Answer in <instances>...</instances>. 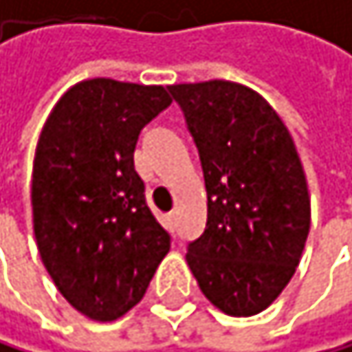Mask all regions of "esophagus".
<instances>
[{
  "mask_svg": "<svg viewBox=\"0 0 352 352\" xmlns=\"http://www.w3.org/2000/svg\"><path fill=\"white\" fill-rule=\"evenodd\" d=\"M166 226H168V230H170V232H175V228H177V215H175V213H170V215L166 217Z\"/></svg>",
  "mask_w": 352,
  "mask_h": 352,
  "instance_id": "obj_1",
  "label": "esophagus"
}]
</instances>
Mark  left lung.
Segmentation results:
<instances>
[{"label": "left lung", "mask_w": 352, "mask_h": 352, "mask_svg": "<svg viewBox=\"0 0 352 352\" xmlns=\"http://www.w3.org/2000/svg\"><path fill=\"white\" fill-rule=\"evenodd\" d=\"M168 92L186 116L207 188V228L188 245V266L226 315H258L292 280L310 230L294 139L243 84L211 80Z\"/></svg>", "instance_id": "8db88e82"}]
</instances>
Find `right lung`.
I'll return each mask as SVG.
<instances>
[{"instance_id":"right-lung-1","label":"right lung","mask_w":352,"mask_h":352,"mask_svg":"<svg viewBox=\"0 0 352 352\" xmlns=\"http://www.w3.org/2000/svg\"><path fill=\"white\" fill-rule=\"evenodd\" d=\"M170 105L162 86L84 80L42 129L33 160V232L54 285L92 321L141 302L170 249L135 170L143 126Z\"/></svg>"}]
</instances>
